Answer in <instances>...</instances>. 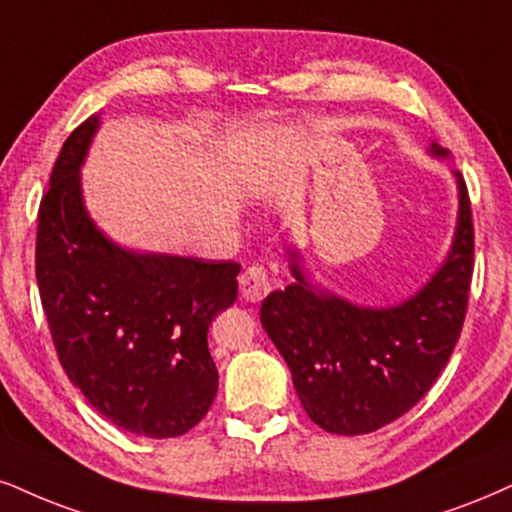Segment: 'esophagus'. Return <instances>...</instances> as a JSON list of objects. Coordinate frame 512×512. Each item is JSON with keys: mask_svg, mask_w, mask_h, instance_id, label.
<instances>
[{"mask_svg": "<svg viewBox=\"0 0 512 512\" xmlns=\"http://www.w3.org/2000/svg\"><path fill=\"white\" fill-rule=\"evenodd\" d=\"M239 292L246 301H261L270 292V277L263 266H251L239 275Z\"/></svg>", "mask_w": 512, "mask_h": 512, "instance_id": "esophagus-1", "label": "esophagus"}]
</instances>
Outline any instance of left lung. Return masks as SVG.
I'll return each mask as SVG.
<instances>
[{
    "mask_svg": "<svg viewBox=\"0 0 512 512\" xmlns=\"http://www.w3.org/2000/svg\"><path fill=\"white\" fill-rule=\"evenodd\" d=\"M430 154L449 151L432 142ZM458 185L451 251L418 294L389 308L356 306L311 285L289 251L294 282L261 306V323L282 353L301 406L332 434H368L389 425L430 391L449 363L468 311L475 232L468 187Z\"/></svg>",
    "mask_w": 512,
    "mask_h": 512,
    "instance_id": "left-lung-1",
    "label": "left lung"
}]
</instances>
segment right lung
Instances as JSON below:
<instances>
[{"instance_id": "add662e5", "label": "right lung", "mask_w": 512, "mask_h": 512, "mask_svg": "<svg viewBox=\"0 0 512 512\" xmlns=\"http://www.w3.org/2000/svg\"><path fill=\"white\" fill-rule=\"evenodd\" d=\"M99 116L63 142L37 213L35 275L68 380L106 420L149 439L199 425L218 391L208 325L235 304L239 263L142 254L94 225L80 166Z\"/></svg>"}]
</instances>
